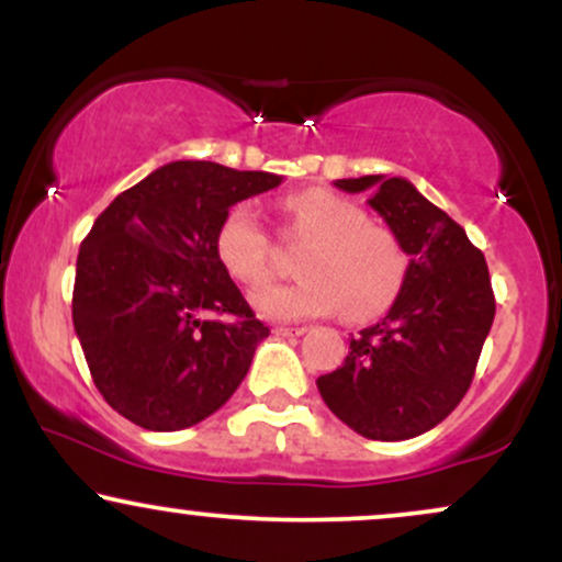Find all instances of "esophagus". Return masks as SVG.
<instances>
[{"instance_id":"esophagus-1","label":"esophagus","mask_w":562,"mask_h":562,"mask_svg":"<svg viewBox=\"0 0 562 562\" xmlns=\"http://www.w3.org/2000/svg\"><path fill=\"white\" fill-rule=\"evenodd\" d=\"M306 333V327L303 325H295V327H288V325H280L274 327V335H280V338H299V335Z\"/></svg>"}]
</instances>
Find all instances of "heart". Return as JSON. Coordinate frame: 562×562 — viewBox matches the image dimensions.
I'll return each instance as SVG.
<instances>
[{"label": "heart", "instance_id": "b5f03b06", "mask_svg": "<svg viewBox=\"0 0 562 562\" xmlns=\"http://www.w3.org/2000/svg\"><path fill=\"white\" fill-rule=\"evenodd\" d=\"M288 229L308 240L293 282H269L250 303L267 319L322 317L344 308L348 319H370L396 299L406 277L398 237L367 222L364 211L322 187L282 200ZM216 256L243 285H259L272 274L274 248L261 218L248 203H235L216 229Z\"/></svg>", "mask_w": 562, "mask_h": 562}]
</instances>
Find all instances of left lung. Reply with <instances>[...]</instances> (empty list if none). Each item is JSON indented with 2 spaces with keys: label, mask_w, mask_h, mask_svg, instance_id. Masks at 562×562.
Instances as JSON below:
<instances>
[{
  "label": "left lung",
  "mask_w": 562,
  "mask_h": 562,
  "mask_svg": "<svg viewBox=\"0 0 562 562\" xmlns=\"http://www.w3.org/2000/svg\"><path fill=\"white\" fill-rule=\"evenodd\" d=\"M398 237L409 267L378 325L351 338L348 357L317 389L333 415L372 441H406L451 415L473 383L494 322L486 259L465 229L402 177L338 179Z\"/></svg>",
  "instance_id": "1"
}]
</instances>
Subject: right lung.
<instances>
[{
	"label": "right lung",
	"instance_id": "obj_1",
	"mask_svg": "<svg viewBox=\"0 0 562 562\" xmlns=\"http://www.w3.org/2000/svg\"><path fill=\"white\" fill-rule=\"evenodd\" d=\"M280 182L173 160L97 216L76 261L74 327L97 391L126 420L190 428L248 375L269 327L218 261L216 229L232 205Z\"/></svg>",
	"mask_w": 562,
	"mask_h": 562
}]
</instances>
